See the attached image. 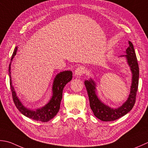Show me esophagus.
I'll list each match as a JSON object with an SVG mask.
<instances>
[{
    "instance_id": "34e87169",
    "label": "esophagus",
    "mask_w": 148,
    "mask_h": 148,
    "mask_svg": "<svg viewBox=\"0 0 148 148\" xmlns=\"http://www.w3.org/2000/svg\"><path fill=\"white\" fill-rule=\"evenodd\" d=\"M84 73V68L83 66H79V67L76 69V70L75 71L74 74L76 76H81Z\"/></svg>"
}]
</instances>
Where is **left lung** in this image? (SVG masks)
Wrapping results in <instances>:
<instances>
[{
	"mask_svg": "<svg viewBox=\"0 0 148 148\" xmlns=\"http://www.w3.org/2000/svg\"><path fill=\"white\" fill-rule=\"evenodd\" d=\"M128 43L129 46L126 51V54L121 56H125L126 58L127 62L132 73V82L129 97L122 106L117 108H112L105 105L101 102L96 94V85L94 81L90 78V79L86 80L85 82V85L88 95L90 108L95 116L103 121H113L118 119L119 118L128 114L135 105L138 85L139 68L134 45L130 41Z\"/></svg>",
	"mask_w": 148,
	"mask_h": 148,
	"instance_id": "1",
	"label": "left lung"
}]
</instances>
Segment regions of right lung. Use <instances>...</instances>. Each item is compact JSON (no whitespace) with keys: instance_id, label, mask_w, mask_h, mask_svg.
<instances>
[{"instance_id":"right-lung-1","label":"right lung","mask_w":148,"mask_h":148,"mask_svg":"<svg viewBox=\"0 0 148 148\" xmlns=\"http://www.w3.org/2000/svg\"><path fill=\"white\" fill-rule=\"evenodd\" d=\"M17 49L16 47L11 57V61H12L13 58L16 54ZM11 63L9 66V74H10V87L12 92V97L17 109L22 114L32 119L41 121V122H47L51 119L55 117L58 112L60 107V103L62 99L63 90L66 84L69 83L72 78V72L71 71H65L60 72L54 78L53 85V96L49 103L42 108L36 109V110H32L28 109L22 105L20 99L16 96V92L14 91L13 86L12 85L11 77Z\"/></svg>"}]
</instances>
